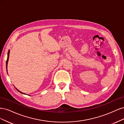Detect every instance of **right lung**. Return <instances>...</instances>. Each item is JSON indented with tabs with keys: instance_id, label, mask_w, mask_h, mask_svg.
Here are the masks:
<instances>
[{
	"instance_id": "add662e5",
	"label": "right lung",
	"mask_w": 124,
	"mask_h": 124,
	"mask_svg": "<svg viewBox=\"0 0 124 124\" xmlns=\"http://www.w3.org/2000/svg\"><path fill=\"white\" fill-rule=\"evenodd\" d=\"M9 54H10V51L9 50V51H8V57H7V62H6V67H7V65H8V60H9ZM17 91L19 92H20V93H22V92H20V91H18V89H17Z\"/></svg>"
}]
</instances>
